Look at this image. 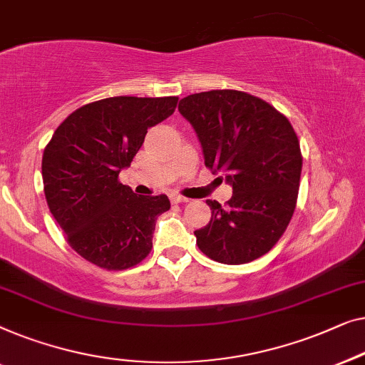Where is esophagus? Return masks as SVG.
Masks as SVG:
<instances>
[{"instance_id":"obj_1","label":"esophagus","mask_w":365,"mask_h":365,"mask_svg":"<svg viewBox=\"0 0 365 365\" xmlns=\"http://www.w3.org/2000/svg\"><path fill=\"white\" fill-rule=\"evenodd\" d=\"M170 202H172L173 205H178V203H187V202H188V198L180 197V195H172V197H170Z\"/></svg>"}]
</instances>
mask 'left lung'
<instances>
[{
	"label": "left lung",
	"instance_id": "1",
	"mask_svg": "<svg viewBox=\"0 0 365 365\" xmlns=\"http://www.w3.org/2000/svg\"><path fill=\"white\" fill-rule=\"evenodd\" d=\"M180 114L197 133L207 165L232 185L228 207L207 200L212 218L198 248L223 264L250 263L278 243L296 208L302 168L289 120L259 97L208 91L183 97Z\"/></svg>",
	"mask_w": 365,
	"mask_h": 365
}]
</instances>
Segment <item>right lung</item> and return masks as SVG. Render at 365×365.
<instances>
[{"label": "right lung", "mask_w": 365, "mask_h": 365, "mask_svg": "<svg viewBox=\"0 0 365 365\" xmlns=\"http://www.w3.org/2000/svg\"><path fill=\"white\" fill-rule=\"evenodd\" d=\"M178 97L119 96L82 106L44 148L48 207L76 253L104 269H127L152 250L167 195L143 197L119 182L150 127L173 114Z\"/></svg>", "instance_id": "obj_1"}]
</instances>
